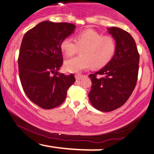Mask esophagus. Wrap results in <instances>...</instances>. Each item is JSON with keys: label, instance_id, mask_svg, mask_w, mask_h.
<instances>
[{"label": "esophagus", "instance_id": "esophagus-1", "mask_svg": "<svg viewBox=\"0 0 154 154\" xmlns=\"http://www.w3.org/2000/svg\"><path fill=\"white\" fill-rule=\"evenodd\" d=\"M83 77H84V76L82 75H75V78L76 79H77V80H80V79H82Z\"/></svg>", "mask_w": 154, "mask_h": 154}]
</instances>
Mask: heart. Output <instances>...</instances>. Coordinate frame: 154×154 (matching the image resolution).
<instances>
[{"label":"heart","mask_w":154,"mask_h":154,"mask_svg":"<svg viewBox=\"0 0 154 154\" xmlns=\"http://www.w3.org/2000/svg\"><path fill=\"white\" fill-rule=\"evenodd\" d=\"M60 48L66 57L73 56L80 49V56L66 60L63 64L66 72L79 73L92 66L94 68L105 66L114 56L116 44L111 36L86 29L77 35L75 41L71 38L63 39Z\"/></svg>","instance_id":"1"}]
</instances>
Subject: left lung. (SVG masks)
Listing matches in <instances>:
<instances>
[{
  "instance_id": "1",
  "label": "left lung",
  "mask_w": 154,
  "mask_h": 154,
  "mask_svg": "<svg viewBox=\"0 0 154 154\" xmlns=\"http://www.w3.org/2000/svg\"><path fill=\"white\" fill-rule=\"evenodd\" d=\"M116 43L114 56L105 66L89 75V100L95 109L109 112L123 105L135 89L140 56L134 39L121 28H107Z\"/></svg>"
}]
</instances>
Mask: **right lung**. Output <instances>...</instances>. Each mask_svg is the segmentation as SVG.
<instances>
[{
  "mask_svg": "<svg viewBox=\"0 0 154 154\" xmlns=\"http://www.w3.org/2000/svg\"><path fill=\"white\" fill-rule=\"evenodd\" d=\"M75 28L70 23L44 21L26 32L22 39L18 59L19 78L26 96L42 109L61 105L67 90L75 82L72 74L66 76L59 72L63 63L60 44Z\"/></svg>",
  "mask_w": 154,
  "mask_h": 154,
  "instance_id": "add662e5",
  "label": "right lung"
}]
</instances>
